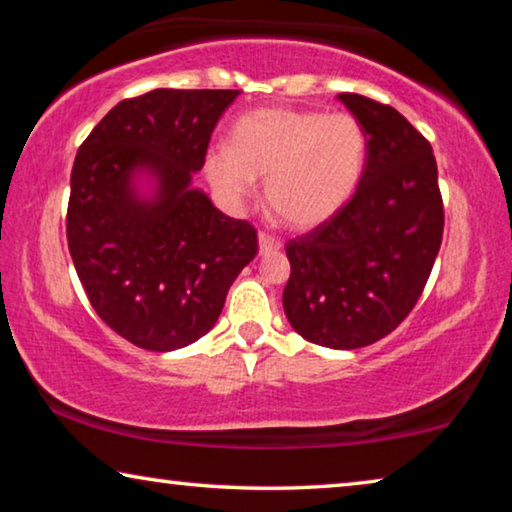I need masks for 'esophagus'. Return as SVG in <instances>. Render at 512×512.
<instances>
[{"mask_svg": "<svg viewBox=\"0 0 512 512\" xmlns=\"http://www.w3.org/2000/svg\"><path fill=\"white\" fill-rule=\"evenodd\" d=\"M257 241H259V255L262 257H266V255H273V253H277V250H280V241L277 239H273L271 235H266V232H259V237H257Z\"/></svg>", "mask_w": 512, "mask_h": 512, "instance_id": "obj_1", "label": "esophagus"}]
</instances>
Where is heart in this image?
I'll list each match as a JSON object with an SVG mask.
<instances>
[{
  "label": "heart",
  "mask_w": 512,
  "mask_h": 512,
  "mask_svg": "<svg viewBox=\"0 0 512 512\" xmlns=\"http://www.w3.org/2000/svg\"><path fill=\"white\" fill-rule=\"evenodd\" d=\"M366 160V137L348 112L262 108L241 117L230 149L205 153V176L223 198L241 203L264 178L275 221L293 230L325 223L350 201Z\"/></svg>",
  "instance_id": "1"
}]
</instances>
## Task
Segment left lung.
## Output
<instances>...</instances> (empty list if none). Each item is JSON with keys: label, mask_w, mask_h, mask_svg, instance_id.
I'll return each mask as SVG.
<instances>
[{"label": "left lung", "mask_w": 512, "mask_h": 512, "mask_svg": "<svg viewBox=\"0 0 512 512\" xmlns=\"http://www.w3.org/2000/svg\"><path fill=\"white\" fill-rule=\"evenodd\" d=\"M339 99L366 137L354 196L287 244L282 293L291 327L316 345L357 350L409 316L443 241V198L431 144L400 112L361 94Z\"/></svg>", "instance_id": "8db88e82"}]
</instances>
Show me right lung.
<instances>
[{
    "label": "right lung",
    "instance_id": "add662e5",
    "mask_svg": "<svg viewBox=\"0 0 512 512\" xmlns=\"http://www.w3.org/2000/svg\"><path fill=\"white\" fill-rule=\"evenodd\" d=\"M239 90H151L117 103L76 153L69 255L103 323L171 352L214 327L257 232L192 185Z\"/></svg>",
    "mask_w": 512,
    "mask_h": 512
}]
</instances>
